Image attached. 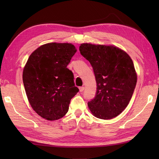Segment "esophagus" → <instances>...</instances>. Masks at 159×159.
Masks as SVG:
<instances>
[{
	"label": "esophagus",
	"instance_id": "34e87169",
	"mask_svg": "<svg viewBox=\"0 0 159 159\" xmlns=\"http://www.w3.org/2000/svg\"><path fill=\"white\" fill-rule=\"evenodd\" d=\"M84 89H85V87H79V91L80 92H83Z\"/></svg>",
	"mask_w": 159,
	"mask_h": 159
}]
</instances>
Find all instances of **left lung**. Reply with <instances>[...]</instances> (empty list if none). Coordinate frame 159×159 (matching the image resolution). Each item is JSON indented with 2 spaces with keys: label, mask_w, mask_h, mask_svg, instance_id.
I'll return each instance as SVG.
<instances>
[{
  "label": "left lung",
  "mask_w": 159,
  "mask_h": 159,
  "mask_svg": "<svg viewBox=\"0 0 159 159\" xmlns=\"http://www.w3.org/2000/svg\"><path fill=\"white\" fill-rule=\"evenodd\" d=\"M79 50L96 76V97L88 102L91 113L99 119H113L126 109L135 88L137 76L133 60L113 45L83 43Z\"/></svg>",
  "instance_id": "obj_1"
}]
</instances>
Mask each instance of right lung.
Segmentation results:
<instances>
[{
  "instance_id": "right-lung-1",
  "label": "right lung",
  "mask_w": 159,
  "mask_h": 159,
  "mask_svg": "<svg viewBox=\"0 0 159 159\" xmlns=\"http://www.w3.org/2000/svg\"><path fill=\"white\" fill-rule=\"evenodd\" d=\"M76 51L70 43H45L31 53L24 67L22 80L29 102L47 120L65 116L71 99L79 91L72 72L67 68Z\"/></svg>"
}]
</instances>
